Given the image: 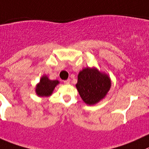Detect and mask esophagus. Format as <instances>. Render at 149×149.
<instances>
[{
    "label": "esophagus",
    "instance_id": "34e87169",
    "mask_svg": "<svg viewBox=\"0 0 149 149\" xmlns=\"http://www.w3.org/2000/svg\"><path fill=\"white\" fill-rule=\"evenodd\" d=\"M63 83H64L65 84H69V83H70V80H69V79H68V80H64V81H63Z\"/></svg>",
    "mask_w": 149,
    "mask_h": 149
}]
</instances>
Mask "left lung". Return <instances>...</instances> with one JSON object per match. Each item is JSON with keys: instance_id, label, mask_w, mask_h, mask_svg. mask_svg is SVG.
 I'll return each instance as SVG.
<instances>
[{"instance_id": "left-lung-1", "label": "left lung", "mask_w": 149, "mask_h": 149, "mask_svg": "<svg viewBox=\"0 0 149 149\" xmlns=\"http://www.w3.org/2000/svg\"><path fill=\"white\" fill-rule=\"evenodd\" d=\"M111 86L110 77L97 69L85 68L80 72L76 84L82 100L87 104L93 105L106 96Z\"/></svg>"}]
</instances>
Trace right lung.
Masks as SVG:
<instances>
[{"instance_id": "right-lung-1", "label": "right lung", "mask_w": 149, "mask_h": 149, "mask_svg": "<svg viewBox=\"0 0 149 149\" xmlns=\"http://www.w3.org/2000/svg\"><path fill=\"white\" fill-rule=\"evenodd\" d=\"M58 83V80H50L47 76H43L41 78L40 83L36 86V93L39 97H49Z\"/></svg>"}]
</instances>
